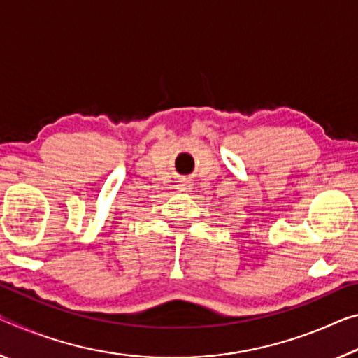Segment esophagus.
<instances>
[{
	"label": "esophagus",
	"instance_id": "obj_1",
	"mask_svg": "<svg viewBox=\"0 0 358 358\" xmlns=\"http://www.w3.org/2000/svg\"><path fill=\"white\" fill-rule=\"evenodd\" d=\"M177 188H178L180 191H183V192H188V191L192 189V181L188 180V178H181V180L178 181Z\"/></svg>",
	"mask_w": 358,
	"mask_h": 358
}]
</instances>
